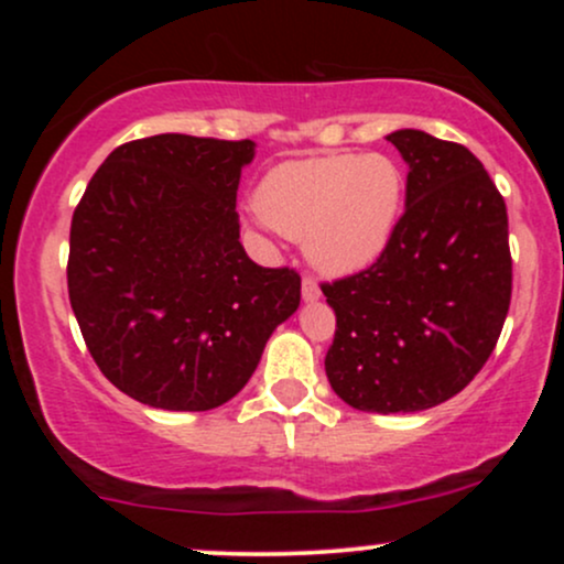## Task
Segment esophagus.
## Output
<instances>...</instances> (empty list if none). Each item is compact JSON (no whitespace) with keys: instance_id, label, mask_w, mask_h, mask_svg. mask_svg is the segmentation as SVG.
Instances as JSON below:
<instances>
[{"instance_id":"1","label":"esophagus","mask_w":564,"mask_h":564,"mask_svg":"<svg viewBox=\"0 0 564 564\" xmlns=\"http://www.w3.org/2000/svg\"><path fill=\"white\" fill-rule=\"evenodd\" d=\"M302 300L304 302H318L321 300V289L313 278H304L302 281Z\"/></svg>"}]
</instances>
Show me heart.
Returning a JSON list of instances; mask_svg holds the SVG:
<instances>
[{
    "mask_svg": "<svg viewBox=\"0 0 564 564\" xmlns=\"http://www.w3.org/2000/svg\"><path fill=\"white\" fill-rule=\"evenodd\" d=\"M403 204L405 174L384 153L286 161L257 191L264 228L300 238L307 262L328 278L371 268L390 246Z\"/></svg>",
    "mask_w": 564,
    "mask_h": 564,
    "instance_id": "heart-1",
    "label": "heart"
}]
</instances>
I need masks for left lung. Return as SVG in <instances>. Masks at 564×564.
Here are the masks:
<instances>
[{
  "label": "left lung",
  "mask_w": 564,
  "mask_h": 564,
  "mask_svg": "<svg viewBox=\"0 0 564 564\" xmlns=\"http://www.w3.org/2000/svg\"><path fill=\"white\" fill-rule=\"evenodd\" d=\"M408 164L405 212L364 273L323 283L336 313L326 377L347 405L445 403L494 352L511 300L507 204L480 159L422 129L387 134Z\"/></svg>",
  "instance_id": "obj_1"
}]
</instances>
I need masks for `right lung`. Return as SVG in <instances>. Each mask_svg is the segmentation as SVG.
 Segmentation results:
<instances>
[{
    "label": "right lung",
    "mask_w": 564,
    "mask_h": 564,
    "mask_svg": "<svg viewBox=\"0 0 564 564\" xmlns=\"http://www.w3.org/2000/svg\"><path fill=\"white\" fill-rule=\"evenodd\" d=\"M251 159V140H132L102 161L76 206L70 307L97 368L140 403H228L300 307V275L260 268L238 241L236 193Z\"/></svg>",
    "instance_id": "add662e5"
}]
</instances>
